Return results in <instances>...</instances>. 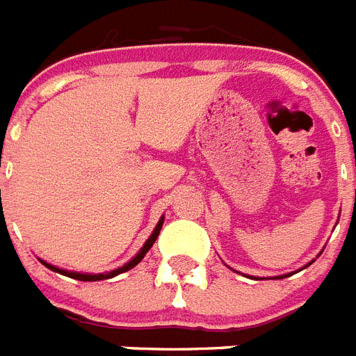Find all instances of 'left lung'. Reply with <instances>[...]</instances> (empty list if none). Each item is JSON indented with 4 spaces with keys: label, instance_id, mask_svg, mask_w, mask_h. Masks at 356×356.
I'll list each match as a JSON object with an SVG mask.
<instances>
[{
    "label": "left lung",
    "instance_id": "obj_1",
    "mask_svg": "<svg viewBox=\"0 0 356 356\" xmlns=\"http://www.w3.org/2000/svg\"><path fill=\"white\" fill-rule=\"evenodd\" d=\"M311 264V263H309ZM283 277H289V275H280V277H277V280H283Z\"/></svg>",
    "mask_w": 356,
    "mask_h": 356
}]
</instances>
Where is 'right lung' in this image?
Instances as JSON below:
<instances>
[{"label":"right lung","mask_w":356,"mask_h":356,"mask_svg":"<svg viewBox=\"0 0 356 356\" xmlns=\"http://www.w3.org/2000/svg\"><path fill=\"white\" fill-rule=\"evenodd\" d=\"M161 226H163V217L160 218V222L156 224L154 232H152V235L149 237V241L143 244V248L139 250L138 254H136V257H132L127 264H123L121 268H115L112 270V272H104V274H81V272H70V270H64V268H58V266H53V264L45 263V261H42L40 259V263L44 264V266H47L49 270H53V272H58V274L62 275H67V277H73V280H79V281H101V280H110V277H115V275L123 274V272H129L130 268H134L136 264L141 261V259L147 255V252H149L150 248H152V244L156 243V238H158V235H160V229Z\"/></svg>","instance_id":"right-lung-1"}]
</instances>
